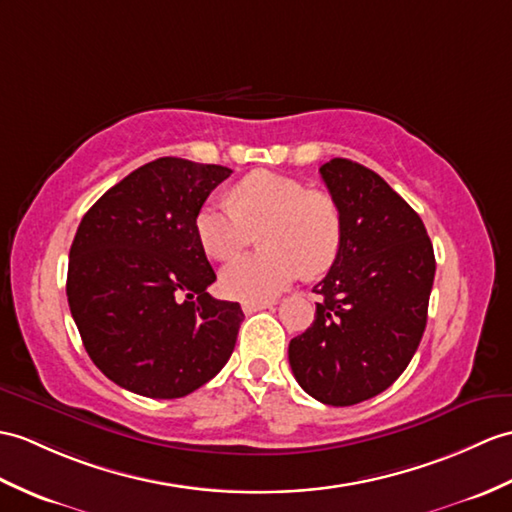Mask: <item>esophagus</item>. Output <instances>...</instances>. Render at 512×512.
<instances>
[{"label": "esophagus", "instance_id": "1", "mask_svg": "<svg viewBox=\"0 0 512 512\" xmlns=\"http://www.w3.org/2000/svg\"><path fill=\"white\" fill-rule=\"evenodd\" d=\"M268 307H272V303H244L242 310H244V314H255L261 310H268Z\"/></svg>", "mask_w": 512, "mask_h": 512}]
</instances>
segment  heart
<instances>
[{
  "mask_svg": "<svg viewBox=\"0 0 512 512\" xmlns=\"http://www.w3.org/2000/svg\"><path fill=\"white\" fill-rule=\"evenodd\" d=\"M231 202L207 200L196 213L198 244L213 259H229L259 234L261 253L233 259L220 272V290L244 303L275 299L303 275H323L334 264L342 220L336 200L301 181L253 172L233 187Z\"/></svg>",
  "mask_w": 512,
  "mask_h": 512,
  "instance_id": "1",
  "label": "heart"
}]
</instances>
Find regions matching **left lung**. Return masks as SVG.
I'll list each match as a JSON object with an SVG mask.
<instances>
[{
    "instance_id": "1",
    "label": "left lung",
    "mask_w": 512,
    "mask_h": 512,
    "mask_svg": "<svg viewBox=\"0 0 512 512\" xmlns=\"http://www.w3.org/2000/svg\"><path fill=\"white\" fill-rule=\"evenodd\" d=\"M320 176L342 220L340 251L305 334L290 340L296 382L327 406L371 399L406 371L427 323L436 259L425 224L382 176L331 159Z\"/></svg>"
}]
</instances>
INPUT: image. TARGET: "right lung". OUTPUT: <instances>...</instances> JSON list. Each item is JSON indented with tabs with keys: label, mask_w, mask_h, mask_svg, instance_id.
Instances as JSON below:
<instances>
[{
	"label": "right lung",
	"mask_w": 512,
	"mask_h": 512,
	"mask_svg": "<svg viewBox=\"0 0 512 512\" xmlns=\"http://www.w3.org/2000/svg\"><path fill=\"white\" fill-rule=\"evenodd\" d=\"M231 170L161 157L130 172L85 213L69 248L67 301L100 371L135 395L176 399L229 362L240 303L216 281L194 220Z\"/></svg>",
	"instance_id": "obj_1"
}]
</instances>
